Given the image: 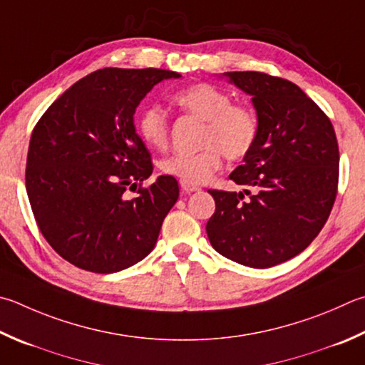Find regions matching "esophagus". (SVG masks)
<instances>
[{
	"mask_svg": "<svg viewBox=\"0 0 365 365\" xmlns=\"http://www.w3.org/2000/svg\"><path fill=\"white\" fill-rule=\"evenodd\" d=\"M180 187L183 190V193H187V195L193 193V191H200V187H196V185H188L185 182H180Z\"/></svg>",
	"mask_w": 365,
	"mask_h": 365,
	"instance_id": "1",
	"label": "esophagus"
}]
</instances>
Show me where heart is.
Returning a JSON list of instances; mask_svg holds the SVG:
<instances>
[{"instance_id": "heart-1", "label": "heart", "mask_w": 365, "mask_h": 365, "mask_svg": "<svg viewBox=\"0 0 365 365\" xmlns=\"http://www.w3.org/2000/svg\"><path fill=\"white\" fill-rule=\"evenodd\" d=\"M172 102L183 113L201 119L197 137L200 150L180 153L160 163L164 175L188 185H202L222 168V156L228 161H241L254 150L260 119L247 103L231 102L228 92L209 83L191 84L177 91ZM137 132L145 145L165 150L169 145V116L160 107L145 108L137 119Z\"/></svg>"}]
</instances>
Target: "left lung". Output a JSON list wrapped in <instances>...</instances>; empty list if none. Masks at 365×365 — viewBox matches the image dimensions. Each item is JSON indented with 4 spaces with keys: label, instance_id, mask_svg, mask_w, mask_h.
Segmentation results:
<instances>
[{
    "label": "left lung",
    "instance_id": "left-lung-1",
    "mask_svg": "<svg viewBox=\"0 0 365 365\" xmlns=\"http://www.w3.org/2000/svg\"><path fill=\"white\" fill-rule=\"evenodd\" d=\"M227 75L252 96L260 132L230 175L247 190H209L215 212L205 231L218 254L269 268L303 252L326 225L339 190V142L329 116L297 84L262 71Z\"/></svg>",
    "mask_w": 365,
    "mask_h": 365
}]
</instances>
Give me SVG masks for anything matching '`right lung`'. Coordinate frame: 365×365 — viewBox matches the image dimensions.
<instances>
[{
  "instance_id": "right-lung-1",
  "label": "right lung",
  "mask_w": 365,
  "mask_h": 365,
  "mask_svg": "<svg viewBox=\"0 0 365 365\" xmlns=\"http://www.w3.org/2000/svg\"><path fill=\"white\" fill-rule=\"evenodd\" d=\"M178 76L160 68L97 70L33 128L26 195L44 240L75 267L116 273L153 250L178 183L161 175L143 185L153 163L134 115L155 84ZM128 190L138 195L129 198Z\"/></svg>"
}]
</instances>
